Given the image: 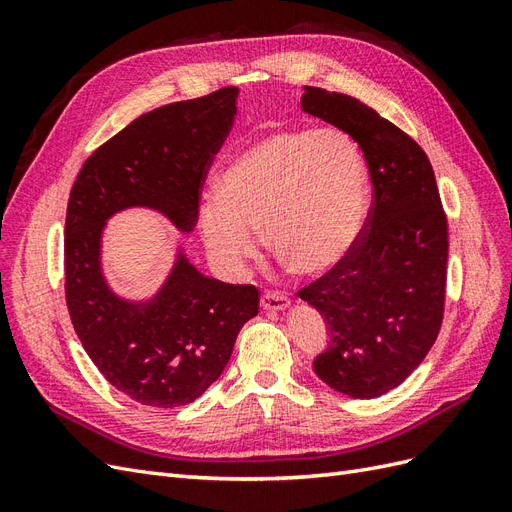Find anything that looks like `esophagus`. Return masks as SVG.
<instances>
[{
	"label": "esophagus",
	"mask_w": 512,
	"mask_h": 512,
	"mask_svg": "<svg viewBox=\"0 0 512 512\" xmlns=\"http://www.w3.org/2000/svg\"><path fill=\"white\" fill-rule=\"evenodd\" d=\"M260 307L267 309V312H284L290 307V299H286L280 292H265L260 297Z\"/></svg>",
	"instance_id": "1"
}]
</instances>
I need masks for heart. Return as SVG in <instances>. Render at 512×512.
Returning a JSON list of instances; mask_svg holds the SVG:
<instances>
[{
    "label": "heart",
    "instance_id": "heart-1",
    "mask_svg": "<svg viewBox=\"0 0 512 512\" xmlns=\"http://www.w3.org/2000/svg\"><path fill=\"white\" fill-rule=\"evenodd\" d=\"M369 170L361 147L339 130H282L239 151L218 188L198 198L200 239L213 267L237 275L267 245L305 275L335 269L367 218Z\"/></svg>",
    "mask_w": 512,
    "mask_h": 512
}]
</instances>
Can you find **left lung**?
<instances>
[{"label":"left lung","instance_id":"obj_1","mask_svg":"<svg viewBox=\"0 0 512 512\" xmlns=\"http://www.w3.org/2000/svg\"><path fill=\"white\" fill-rule=\"evenodd\" d=\"M303 89V111L359 143L374 183L367 235L299 292L329 327V346L314 371L337 393L374 399L404 382L438 337L446 215L431 162L408 134L352 96Z\"/></svg>","mask_w":512,"mask_h":512}]
</instances>
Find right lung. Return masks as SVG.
<instances>
[{
    "instance_id": "right-lung-1",
    "label": "right lung",
    "mask_w": 512,
    "mask_h": 512,
    "mask_svg": "<svg viewBox=\"0 0 512 512\" xmlns=\"http://www.w3.org/2000/svg\"><path fill=\"white\" fill-rule=\"evenodd\" d=\"M237 87L134 119L94 151L66 215V301L85 352L117 391L143 406L192 404L222 376L258 290L200 273L185 245L149 297H123L104 271V230L128 209L160 213L177 232L196 226L198 188L237 115Z\"/></svg>"
}]
</instances>
